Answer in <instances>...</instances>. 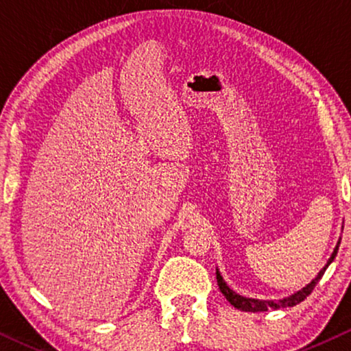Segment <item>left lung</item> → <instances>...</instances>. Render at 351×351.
Instances as JSON below:
<instances>
[{
    "label": "left lung",
    "mask_w": 351,
    "mask_h": 351,
    "mask_svg": "<svg viewBox=\"0 0 351 351\" xmlns=\"http://www.w3.org/2000/svg\"><path fill=\"white\" fill-rule=\"evenodd\" d=\"M339 244H340V239L337 241V246L334 247V252L330 254L328 263H326V265L321 268L315 280H311L305 287H302L300 291L294 292V294L289 295V297H285V299H280V300H258V299H251V297L239 295L234 291L230 289V287L227 286V282L223 281V278H222V275H220V271L217 268V270H215V276H217V285L220 287V292H222V294L225 295V299H227L230 304L234 306V308H238L241 311H252V313H256V311H267L268 308L278 310V308H287V306H294L297 304H300L302 300H305L306 297L311 294V291H313L315 286L318 285L321 276L324 275L326 268H328L330 263H332L335 256H337Z\"/></svg>",
    "instance_id": "1"
}]
</instances>
